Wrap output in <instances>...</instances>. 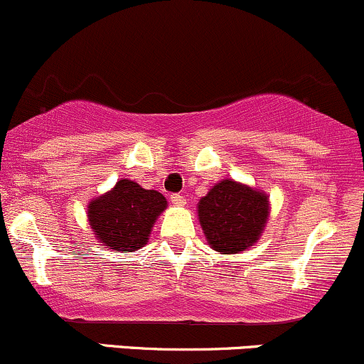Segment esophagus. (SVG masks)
Here are the masks:
<instances>
[{
	"instance_id": "esophagus-1",
	"label": "esophagus",
	"mask_w": 364,
	"mask_h": 364,
	"mask_svg": "<svg viewBox=\"0 0 364 364\" xmlns=\"http://www.w3.org/2000/svg\"><path fill=\"white\" fill-rule=\"evenodd\" d=\"M171 202L174 203V205H178V207H183L186 203V198L183 195H179V193H174V195H171Z\"/></svg>"
}]
</instances>
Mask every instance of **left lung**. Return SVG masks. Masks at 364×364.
<instances>
[{"instance_id":"obj_1","label":"left lung","mask_w":364,"mask_h":364,"mask_svg":"<svg viewBox=\"0 0 364 364\" xmlns=\"http://www.w3.org/2000/svg\"><path fill=\"white\" fill-rule=\"evenodd\" d=\"M198 219L215 252L240 253L260 237L269 219V200L253 188L224 179L200 200Z\"/></svg>"}]
</instances>
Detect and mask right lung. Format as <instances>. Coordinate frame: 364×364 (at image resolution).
I'll use <instances>...</instances> for the list:
<instances>
[{"instance_id": "1", "label": "right lung", "mask_w": 364, "mask_h": 364, "mask_svg": "<svg viewBox=\"0 0 364 364\" xmlns=\"http://www.w3.org/2000/svg\"><path fill=\"white\" fill-rule=\"evenodd\" d=\"M168 202L156 190L121 179L109 193L92 200L89 220L102 246L116 252H136L147 243L150 229Z\"/></svg>"}]
</instances>
